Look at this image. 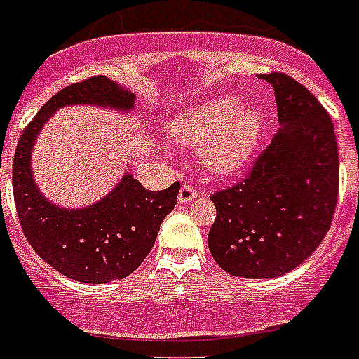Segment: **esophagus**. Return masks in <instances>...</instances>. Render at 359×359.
I'll return each instance as SVG.
<instances>
[{
	"label": "esophagus",
	"instance_id": "1",
	"mask_svg": "<svg viewBox=\"0 0 359 359\" xmlns=\"http://www.w3.org/2000/svg\"><path fill=\"white\" fill-rule=\"evenodd\" d=\"M198 198V190L194 188L191 184H188V182H184V184L180 186V191H179V201L180 203H188V201H191V199Z\"/></svg>",
	"mask_w": 359,
	"mask_h": 359
}]
</instances>
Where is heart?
Instances as JSON below:
<instances>
[{"label":"heart","instance_id":"1","mask_svg":"<svg viewBox=\"0 0 359 359\" xmlns=\"http://www.w3.org/2000/svg\"><path fill=\"white\" fill-rule=\"evenodd\" d=\"M264 131L258 107H239L233 95H218L186 109L168 126L169 137L184 147H199L210 173H237L250 161Z\"/></svg>","mask_w":359,"mask_h":359}]
</instances>
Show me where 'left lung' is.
I'll return each mask as SVG.
<instances>
[{
	"instance_id": "left-lung-1",
	"label": "left lung",
	"mask_w": 359,
	"mask_h": 359,
	"mask_svg": "<svg viewBox=\"0 0 359 359\" xmlns=\"http://www.w3.org/2000/svg\"><path fill=\"white\" fill-rule=\"evenodd\" d=\"M283 128L243 180L210 196L209 250L229 275L273 278L318 248L339 196L335 130L322 103L286 73L264 75Z\"/></svg>"
}]
</instances>
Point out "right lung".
I'll return each mask as SVG.
<instances>
[{
	"label": "right lung",
	"instance_id": "obj_1",
	"mask_svg": "<svg viewBox=\"0 0 359 359\" xmlns=\"http://www.w3.org/2000/svg\"><path fill=\"white\" fill-rule=\"evenodd\" d=\"M135 95L107 76H90L60 90L22 131L13 160L16 215L29 245L64 277L103 284L128 277L154 246L163 218L177 205L180 184L152 191L124 175L107 198L84 209H62L43 198L32 177V147L43 124L65 105L133 109Z\"/></svg>",
	"mask_w": 359,
	"mask_h": 359
}]
</instances>
